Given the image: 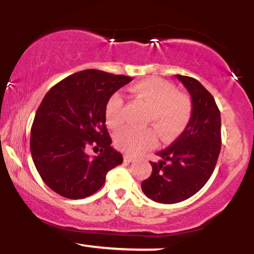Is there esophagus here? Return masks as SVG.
Masks as SVG:
<instances>
[{"mask_svg":"<svg viewBox=\"0 0 254 254\" xmlns=\"http://www.w3.org/2000/svg\"><path fill=\"white\" fill-rule=\"evenodd\" d=\"M124 161L125 162H133V161H135V159H133V157L130 156V155H125L124 156Z\"/></svg>","mask_w":254,"mask_h":254,"instance_id":"esophagus-1","label":"esophagus"}]
</instances>
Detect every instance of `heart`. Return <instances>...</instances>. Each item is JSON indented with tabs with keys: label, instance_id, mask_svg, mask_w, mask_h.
<instances>
[{
	"label": "heart",
	"instance_id": "b5f03b06",
	"mask_svg": "<svg viewBox=\"0 0 254 254\" xmlns=\"http://www.w3.org/2000/svg\"><path fill=\"white\" fill-rule=\"evenodd\" d=\"M133 97L148 105L147 123L155 125L165 139H172L183 132L192 116V101L186 93L178 92L164 78L149 77L133 83L129 88ZM124 99L121 93L109 98L105 106V118L110 127L123 124ZM116 145L122 151L137 155L156 144L157 135L153 127H125L116 133Z\"/></svg>",
	"mask_w": 254,
	"mask_h": 254
}]
</instances>
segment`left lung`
<instances>
[{
    "label": "left lung",
    "instance_id": "obj_1",
    "mask_svg": "<svg viewBox=\"0 0 254 254\" xmlns=\"http://www.w3.org/2000/svg\"><path fill=\"white\" fill-rule=\"evenodd\" d=\"M190 93L192 116L176 141L150 162V177L142 182L143 193L157 203L188 199L205 185L221 150V115L215 99L196 78L177 75Z\"/></svg>",
    "mask_w": 254,
    "mask_h": 254
}]
</instances>
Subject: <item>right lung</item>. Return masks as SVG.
Here are the masks:
<instances>
[{
    "mask_svg": "<svg viewBox=\"0 0 254 254\" xmlns=\"http://www.w3.org/2000/svg\"><path fill=\"white\" fill-rule=\"evenodd\" d=\"M132 78L95 69L75 72L55 84L38 107L31 129V154L43 182L61 196L81 199L95 193L107 172L123 162L111 147L105 106ZM88 144L101 146L90 158Z\"/></svg>",
    "mask_w": 254,
    "mask_h": 254,
    "instance_id": "right-lung-1",
    "label": "right lung"
}]
</instances>
